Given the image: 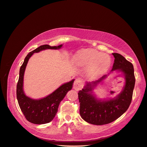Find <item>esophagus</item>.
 Returning a JSON list of instances; mask_svg holds the SVG:
<instances>
[{"label": "esophagus", "mask_w": 147, "mask_h": 147, "mask_svg": "<svg viewBox=\"0 0 147 147\" xmlns=\"http://www.w3.org/2000/svg\"><path fill=\"white\" fill-rule=\"evenodd\" d=\"M82 86V82L80 79H77L75 80L74 84H73V88L76 90V91H78L80 90Z\"/></svg>", "instance_id": "1"}]
</instances>
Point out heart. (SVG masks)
I'll return each instance as SVG.
<instances>
[{"instance_id":"1","label":"heart","mask_w":147,"mask_h":147,"mask_svg":"<svg viewBox=\"0 0 147 147\" xmlns=\"http://www.w3.org/2000/svg\"><path fill=\"white\" fill-rule=\"evenodd\" d=\"M74 60L80 65L89 66L88 73L91 77L99 76L104 73L109 68L111 63L107 55L92 48L78 51L74 56Z\"/></svg>"}]
</instances>
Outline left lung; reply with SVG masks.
I'll use <instances>...</instances> for the list:
<instances>
[{
  "instance_id": "8db88e82",
  "label": "left lung",
  "mask_w": 147,
  "mask_h": 147,
  "mask_svg": "<svg viewBox=\"0 0 147 147\" xmlns=\"http://www.w3.org/2000/svg\"><path fill=\"white\" fill-rule=\"evenodd\" d=\"M112 55L115 59L112 71H122L124 74L125 84L122 92L115 98L107 100H97L93 96L92 90L94 86L102 81L106 76L92 83L87 82L84 88L78 92L81 117L94 125H105L117 119L128 109L132 99L135 82L133 65L121 55L116 53Z\"/></svg>"
}]
</instances>
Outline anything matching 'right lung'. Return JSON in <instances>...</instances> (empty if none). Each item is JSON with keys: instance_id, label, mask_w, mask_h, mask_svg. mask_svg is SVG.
<instances>
[{"instance_id": "1", "label": "right lung", "mask_w": 147, "mask_h": 147, "mask_svg": "<svg viewBox=\"0 0 147 147\" xmlns=\"http://www.w3.org/2000/svg\"><path fill=\"white\" fill-rule=\"evenodd\" d=\"M62 45L58 47H51L48 45H41L30 52L26 56L20 67L19 78L17 85V98L18 105L25 119L35 124H44L51 122L58 112L61 101L65 98L67 92L72 89L74 80L63 84L51 94L43 99L35 100L26 96L23 90L24 75L29 58L34 53L46 49H59Z\"/></svg>"}]
</instances>
